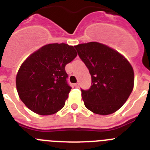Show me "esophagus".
<instances>
[{
  "label": "esophagus",
  "instance_id": "34e87169",
  "mask_svg": "<svg viewBox=\"0 0 150 150\" xmlns=\"http://www.w3.org/2000/svg\"><path fill=\"white\" fill-rule=\"evenodd\" d=\"M74 86L75 88H78L79 87V84H78V83H75V84H74Z\"/></svg>",
  "mask_w": 150,
  "mask_h": 150
}]
</instances>
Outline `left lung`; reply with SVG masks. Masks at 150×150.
<instances>
[{"mask_svg": "<svg viewBox=\"0 0 150 150\" xmlns=\"http://www.w3.org/2000/svg\"><path fill=\"white\" fill-rule=\"evenodd\" d=\"M74 47L91 76L90 88L81 90L86 107L100 115L117 112L134 87V71L129 62L115 49L99 42Z\"/></svg>", "mask_w": 150, "mask_h": 150, "instance_id": "left-lung-1", "label": "left lung"}]
</instances>
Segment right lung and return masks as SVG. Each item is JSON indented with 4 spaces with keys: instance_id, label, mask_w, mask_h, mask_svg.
<instances>
[{
    "instance_id": "1",
    "label": "right lung",
    "mask_w": 150,
    "mask_h": 150,
    "mask_svg": "<svg viewBox=\"0 0 150 150\" xmlns=\"http://www.w3.org/2000/svg\"><path fill=\"white\" fill-rule=\"evenodd\" d=\"M77 56L74 46L48 44L26 59L16 75L21 101L35 113L53 115L64 107L71 88L65 65Z\"/></svg>"
}]
</instances>
